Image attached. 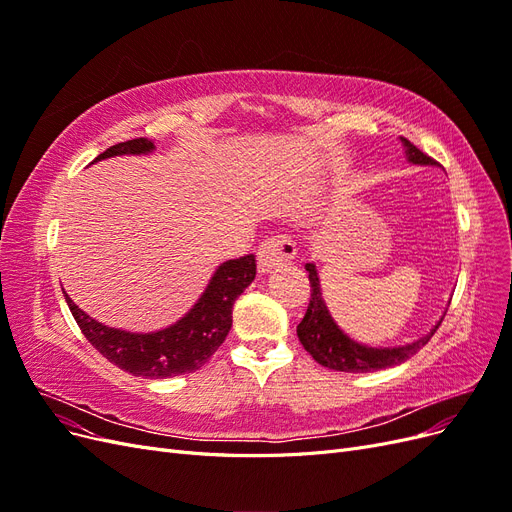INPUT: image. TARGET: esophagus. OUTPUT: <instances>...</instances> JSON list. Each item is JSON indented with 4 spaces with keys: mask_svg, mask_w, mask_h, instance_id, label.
Instances as JSON below:
<instances>
[{
    "mask_svg": "<svg viewBox=\"0 0 512 512\" xmlns=\"http://www.w3.org/2000/svg\"><path fill=\"white\" fill-rule=\"evenodd\" d=\"M258 273H271L273 269L286 265L294 256H297V245L288 237H273L262 241L258 247Z\"/></svg>",
    "mask_w": 512,
    "mask_h": 512,
    "instance_id": "obj_1",
    "label": "esophagus"
}]
</instances>
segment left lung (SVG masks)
I'll return each instance as SVG.
<instances>
[{
	"label": "left lung",
	"mask_w": 512,
	"mask_h": 512,
	"mask_svg": "<svg viewBox=\"0 0 512 512\" xmlns=\"http://www.w3.org/2000/svg\"><path fill=\"white\" fill-rule=\"evenodd\" d=\"M401 143L406 147L408 162L421 164V166L436 164V160H431L427 153L416 149L408 138H401ZM305 269L309 271L312 299H309L307 312L299 322L297 335L303 348L314 356V361H318L324 367L335 369V371H348V374H365V371L399 365L421 350L442 324V318H440V322L427 335L418 337L416 342H410L406 346L382 348V346H367L363 342H356V339H352L350 335H346L342 329H339V324L333 320L327 303H324L314 262H307Z\"/></svg>",
	"instance_id": "1"
}]
</instances>
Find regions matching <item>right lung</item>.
I'll use <instances>...</instances> for the list:
<instances>
[{
    "label": "right lung",
    "instance_id": "add662e5",
    "mask_svg": "<svg viewBox=\"0 0 512 512\" xmlns=\"http://www.w3.org/2000/svg\"><path fill=\"white\" fill-rule=\"evenodd\" d=\"M153 149L156 147L149 138H132V141L108 147L94 162L113 156H141ZM254 277V254L226 260L215 269L205 292L200 294L190 312L170 327L153 333H130L108 327L87 316L66 292L64 297L89 344L113 365L130 371L132 376L173 378L200 369L224 344L232 327V305L254 282Z\"/></svg>",
    "mask_w": 512,
    "mask_h": 512
}]
</instances>
